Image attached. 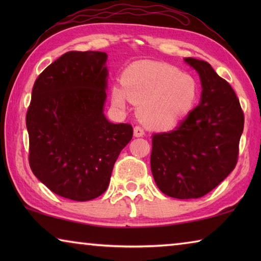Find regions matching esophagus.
I'll list each match as a JSON object with an SVG mask.
<instances>
[{
    "instance_id": "esophagus-1",
    "label": "esophagus",
    "mask_w": 261,
    "mask_h": 261,
    "mask_svg": "<svg viewBox=\"0 0 261 261\" xmlns=\"http://www.w3.org/2000/svg\"><path fill=\"white\" fill-rule=\"evenodd\" d=\"M134 135H135V137H144V135H145L144 129H143V127H141V126H139V125L135 126Z\"/></svg>"
}]
</instances>
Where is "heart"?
Instances as JSON below:
<instances>
[{
  "label": "heart",
  "instance_id": "1",
  "mask_svg": "<svg viewBox=\"0 0 261 261\" xmlns=\"http://www.w3.org/2000/svg\"><path fill=\"white\" fill-rule=\"evenodd\" d=\"M115 107L124 109L127 100L139 105V115L158 130L175 127L191 113L198 99L194 79L171 65L140 61L132 63L122 76V86L110 91Z\"/></svg>",
  "mask_w": 261,
  "mask_h": 261
}]
</instances>
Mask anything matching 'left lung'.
<instances>
[{"label":"left lung","mask_w":261,"mask_h":261,"mask_svg":"<svg viewBox=\"0 0 261 261\" xmlns=\"http://www.w3.org/2000/svg\"><path fill=\"white\" fill-rule=\"evenodd\" d=\"M184 61L199 73L200 102L175 130L153 135L151 169L167 196L196 199L236 167L244 114L235 91L210 63L192 57Z\"/></svg>","instance_id":"8db88e82"}]
</instances>
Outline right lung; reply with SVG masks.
Wrapping results in <instances>:
<instances>
[{"instance_id":"add662e5","label":"right lung","mask_w":261,"mask_h":261,"mask_svg":"<svg viewBox=\"0 0 261 261\" xmlns=\"http://www.w3.org/2000/svg\"><path fill=\"white\" fill-rule=\"evenodd\" d=\"M107 54L68 51L39 74L26 113L33 174L59 196L92 200L108 188L131 124L106 118Z\"/></svg>"}]
</instances>
